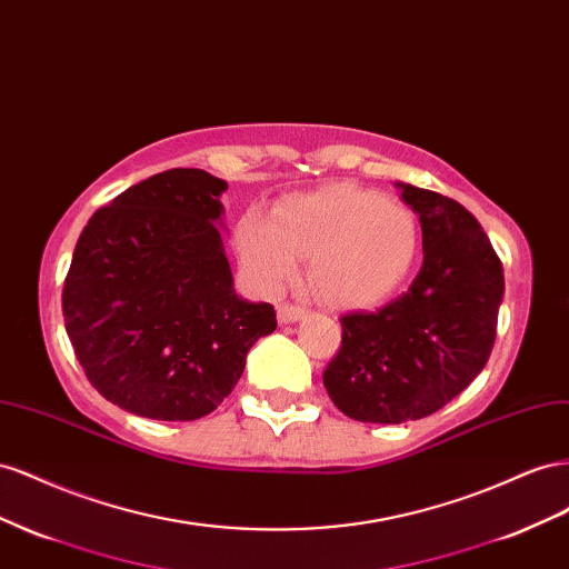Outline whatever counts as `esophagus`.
Segmentation results:
<instances>
[{
	"label": "esophagus",
	"mask_w": 569,
	"mask_h": 569,
	"mask_svg": "<svg viewBox=\"0 0 569 569\" xmlns=\"http://www.w3.org/2000/svg\"><path fill=\"white\" fill-rule=\"evenodd\" d=\"M276 315H279V321L281 323H290V321H300L307 310L302 305H293V302H281L279 307H276Z\"/></svg>",
	"instance_id": "obj_1"
}]
</instances>
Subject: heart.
<instances>
[{
    "instance_id": "b5f03b06",
    "label": "heart",
    "mask_w": 569,
    "mask_h": 569,
    "mask_svg": "<svg viewBox=\"0 0 569 569\" xmlns=\"http://www.w3.org/2000/svg\"><path fill=\"white\" fill-rule=\"evenodd\" d=\"M242 267L264 288H281L310 259L312 283L338 305H375L408 279L419 223L408 207L355 186L290 198L273 219L248 212L236 226Z\"/></svg>"
}]
</instances>
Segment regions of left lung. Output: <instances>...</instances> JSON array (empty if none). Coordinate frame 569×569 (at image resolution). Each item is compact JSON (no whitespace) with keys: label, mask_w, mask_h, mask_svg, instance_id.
Instances as JSON below:
<instances>
[{"label":"left lung","mask_w":569,"mask_h":569,"mask_svg":"<svg viewBox=\"0 0 569 569\" xmlns=\"http://www.w3.org/2000/svg\"><path fill=\"white\" fill-rule=\"evenodd\" d=\"M398 186L419 214L425 262L412 286L377 312L340 317V348L323 369L336 408L371 425L429 417L477 379L506 288L489 236L460 202Z\"/></svg>","instance_id":"1"}]
</instances>
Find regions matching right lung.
<instances>
[{
	"label": "right lung",
	"instance_id": "add662e5",
	"mask_svg": "<svg viewBox=\"0 0 569 569\" xmlns=\"http://www.w3.org/2000/svg\"><path fill=\"white\" fill-rule=\"evenodd\" d=\"M223 190L202 169L154 173L97 209L76 242L63 323L94 391L128 412L209 415L276 329L269 302L233 293L217 226Z\"/></svg>",
	"mask_w": 569,
	"mask_h": 569
}]
</instances>
